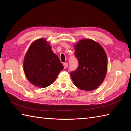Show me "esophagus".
<instances>
[{
	"instance_id": "esophagus-1",
	"label": "esophagus",
	"mask_w": 131,
	"mask_h": 131,
	"mask_svg": "<svg viewBox=\"0 0 131 131\" xmlns=\"http://www.w3.org/2000/svg\"><path fill=\"white\" fill-rule=\"evenodd\" d=\"M63 66H64V68H68V63H66V62H65V63H63Z\"/></svg>"
}]
</instances>
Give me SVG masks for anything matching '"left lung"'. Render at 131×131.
I'll return each instance as SVG.
<instances>
[{
	"label": "left lung",
	"instance_id": "8db88e82",
	"mask_svg": "<svg viewBox=\"0 0 131 131\" xmlns=\"http://www.w3.org/2000/svg\"><path fill=\"white\" fill-rule=\"evenodd\" d=\"M78 61L76 70L70 76L74 85L81 90H95L102 83L107 73V56L99 43L90 39L79 41L75 46Z\"/></svg>",
	"mask_w": 131,
	"mask_h": 131
}]
</instances>
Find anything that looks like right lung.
Masks as SVG:
<instances>
[{
    "label": "right lung",
    "mask_w": 131,
    "mask_h": 131,
    "mask_svg": "<svg viewBox=\"0 0 131 131\" xmlns=\"http://www.w3.org/2000/svg\"><path fill=\"white\" fill-rule=\"evenodd\" d=\"M63 66L44 39L33 42L24 61L25 75L32 84L44 88L52 84Z\"/></svg>",
    "instance_id": "add662e5"
}]
</instances>
